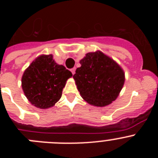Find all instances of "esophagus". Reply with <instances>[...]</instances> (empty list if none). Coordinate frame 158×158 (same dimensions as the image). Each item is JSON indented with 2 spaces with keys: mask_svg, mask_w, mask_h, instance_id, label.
Masks as SVG:
<instances>
[{
  "mask_svg": "<svg viewBox=\"0 0 158 158\" xmlns=\"http://www.w3.org/2000/svg\"><path fill=\"white\" fill-rule=\"evenodd\" d=\"M75 70H76V68H73V69H71V72H72L73 74H74L75 73Z\"/></svg>",
  "mask_w": 158,
  "mask_h": 158,
  "instance_id": "esophagus-1",
  "label": "esophagus"
}]
</instances>
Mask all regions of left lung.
Masks as SVG:
<instances>
[{"label":"left lung","mask_w":158,"mask_h":158,"mask_svg":"<svg viewBox=\"0 0 158 158\" xmlns=\"http://www.w3.org/2000/svg\"><path fill=\"white\" fill-rule=\"evenodd\" d=\"M80 63L73 79L82 98L96 107L111 104L125 81L122 68L100 51L86 54Z\"/></svg>","instance_id":"obj_1"}]
</instances>
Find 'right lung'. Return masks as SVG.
<instances>
[{
	"label": "right lung",
	"instance_id": "add662e5",
	"mask_svg": "<svg viewBox=\"0 0 158 158\" xmlns=\"http://www.w3.org/2000/svg\"><path fill=\"white\" fill-rule=\"evenodd\" d=\"M72 73L53 59L52 54L40 55L25 69L22 89L31 104L41 109L53 107L62 94Z\"/></svg>",
	"mask_w": 158,
	"mask_h": 158
}]
</instances>
